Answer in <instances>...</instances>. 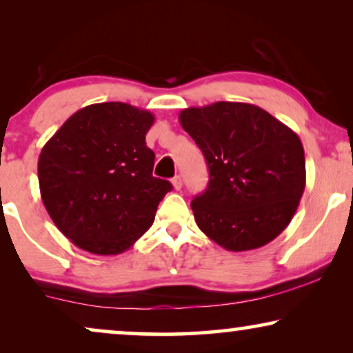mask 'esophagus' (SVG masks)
<instances>
[{
  "instance_id": "1",
  "label": "esophagus",
  "mask_w": 353,
  "mask_h": 353,
  "mask_svg": "<svg viewBox=\"0 0 353 353\" xmlns=\"http://www.w3.org/2000/svg\"><path fill=\"white\" fill-rule=\"evenodd\" d=\"M172 185H173V190H181V186H183V181H181V176L180 175H176L175 178H173L172 180Z\"/></svg>"
}]
</instances>
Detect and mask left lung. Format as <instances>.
<instances>
[{
  "mask_svg": "<svg viewBox=\"0 0 353 353\" xmlns=\"http://www.w3.org/2000/svg\"><path fill=\"white\" fill-rule=\"evenodd\" d=\"M178 119L209 165V186L191 202L202 233L231 252L259 249L281 234L305 190L301 138L248 103L188 108Z\"/></svg>",
  "mask_w": 353,
  "mask_h": 353,
  "instance_id": "1",
  "label": "left lung"
}]
</instances>
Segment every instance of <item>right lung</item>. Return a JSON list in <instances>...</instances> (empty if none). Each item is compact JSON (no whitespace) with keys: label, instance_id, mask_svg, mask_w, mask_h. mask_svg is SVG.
I'll return each mask as SVG.
<instances>
[{"label":"right lung","instance_id":"right-lung-1","mask_svg":"<svg viewBox=\"0 0 353 353\" xmlns=\"http://www.w3.org/2000/svg\"><path fill=\"white\" fill-rule=\"evenodd\" d=\"M149 110L99 103L77 110L38 157L41 201L77 248L117 255L132 248L156 219L170 181L152 176L146 133Z\"/></svg>","mask_w":353,"mask_h":353}]
</instances>
